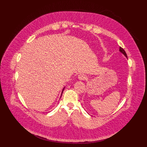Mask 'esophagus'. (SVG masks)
<instances>
[{"instance_id": "obj_1", "label": "esophagus", "mask_w": 147, "mask_h": 147, "mask_svg": "<svg viewBox=\"0 0 147 147\" xmlns=\"http://www.w3.org/2000/svg\"><path fill=\"white\" fill-rule=\"evenodd\" d=\"M78 78L81 80H85L87 78V76L84 74H80L78 75Z\"/></svg>"}]
</instances>
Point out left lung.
I'll return each mask as SVG.
<instances>
[{
  "mask_svg": "<svg viewBox=\"0 0 147 147\" xmlns=\"http://www.w3.org/2000/svg\"><path fill=\"white\" fill-rule=\"evenodd\" d=\"M119 51L125 56V57H126L127 58V54H126V53H125V51L121 48V47H120L119 48Z\"/></svg>",
  "mask_w": 147,
  "mask_h": 147,
  "instance_id": "1",
  "label": "left lung"
}]
</instances>
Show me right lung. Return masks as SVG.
<instances>
[{"mask_svg":"<svg viewBox=\"0 0 147 147\" xmlns=\"http://www.w3.org/2000/svg\"><path fill=\"white\" fill-rule=\"evenodd\" d=\"M63 90H64V88L63 89V91H62V92H61V95H62V94H63Z\"/></svg>","mask_w":147,"mask_h":147,"instance_id":"1","label":"right lung"}]
</instances>
